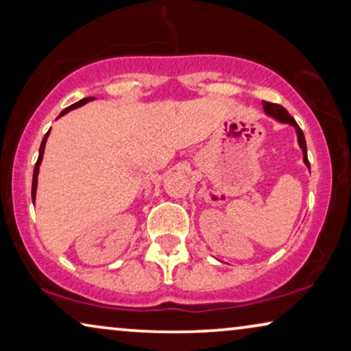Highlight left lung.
I'll list each match as a JSON object with an SVG mask.
<instances>
[{
    "instance_id": "obj_1",
    "label": "left lung",
    "mask_w": 351,
    "mask_h": 351,
    "mask_svg": "<svg viewBox=\"0 0 351 351\" xmlns=\"http://www.w3.org/2000/svg\"><path fill=\"white\" fill-rule=\"evenodd\" d=\"M262 105H263V110H265L267 114H270V117L276 118L278 121L287 123V124H291V126L295 128L297 138H299V145H300V148H302V152H304V162H305L306 166L310 167L308 156H306V142H305V136H304V132H302V129L299 128V124L295 123V119L292 118L291 114L287 113V110H286L285 107H281V105L271 104V102H265V100H263Z\"/></svg>"
}]
</instances>
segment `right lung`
Returning a JSON list of instances; mask_svg holds the SVG:
<instances>
[{"mask_svg": "<svg viewBox=\"0 0 351 351\" xmlns=\"http://www.w3.org/2000/svg\"><path fill=\"white\" fill-rule=\"evenodd\" d=\"M89 100H93V97H86V99H81V100H78V102L76 104H73V105H70V107H66L64 112H62L59 117H62V114H65L66 112H70L71 108H76V107H81V105H84L86 102H89ZM51 131V129H49ZM49 131L46 132V136H45V138H43V142H41V147H40V156H38V161H36V165H35V171H33V182H32V199H33V203H35V196H36V184H38V171H40V165H41V160H43V153H45V147H46V141H47V136H49Z\"/></svg>", "mask_w": 351, "mask_h": 351, "instance_id": "right-lung-1", "label": "right lung"}]
</instances>
